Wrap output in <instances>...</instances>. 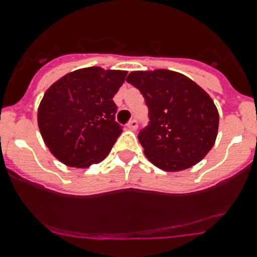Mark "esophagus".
Returning a JSON list of instances; mask_svg holds the SVG:
<instances>
[{
	"mask_svg": "<svg viewBox=\"0 0 257 257\" xmlns=\"http://www.w3.org/2000/svg\"><path fill=\"white\" fill-rule=\"evenodd\" d=\"M126 126H128V129H131V131H136L137 126H138V121H137V119H132V120L126 124Z\"/></svg>",
	"mask_w": 257,
	"mask_h": 257,
	"instance_id": "esophagus-1",
	"label": "esophagus"
}]
</instances>
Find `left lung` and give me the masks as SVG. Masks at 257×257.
Returning <instances> with one entry per match:
<instances>
[{
  "mask_svg": "<svg viewBox=\"0 0 257 257\" xmlns=\"http://www.w3.org/2000/svg\"><path fill=\"white\" fill-rule=\"evenodd\" d=\"M126 81L148 106V125L138 139L147 158L158 168L178 172L197 164L217 137L218 111L207 93L176 71H133Z\"/></svg>",
  "mask_w": 257,
  "mask_h": 257,
  "instance_id": "obj_1",
  "label": "left lung"
}]
</instances>
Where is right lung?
<instances>
[{
	"label": "right lung",
	"mask_w": 257,
	"mask_h": 257,
	"mask_svg": "<svg viewBox=\"0 0 257 257\" xmlns=\"http://www.w3.org/2000/svg\"><path fill=\"white\" fill-rule=\"evenodd\" d=\"M126 71L98 66L66 74L45 93L37 121L45 144L66 166L86 168L103 161L123 132L113 98Z\"/></svg>",
	"instance_id": "add662e5"
}]
</instances>
